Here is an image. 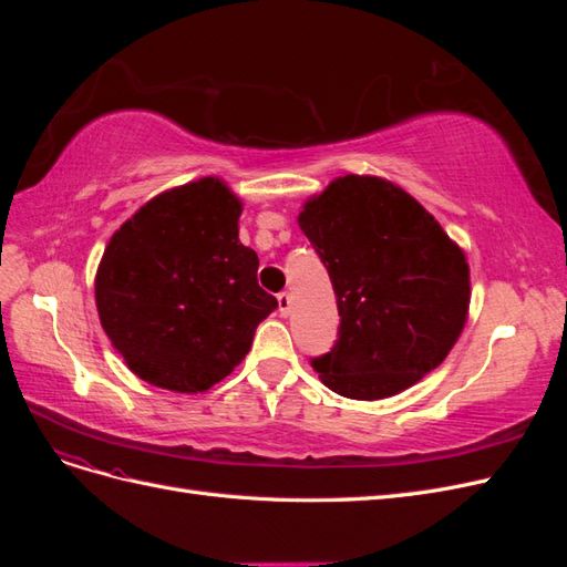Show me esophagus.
I'll use <instances>...</instances> for the list:
<instances>
[{
    "instance_id": "1",
    "label": "esophagus",
    "mask_w": 567,
    "mask_h": 567,
    "mask_svg": "<svg viewBox=\"0 0 567 567\" xmlns=\"http://www.w3.org/2000/svg\"><path fill=\"white\" fill-rule=\"evenodd\" d=\"M277 300H279V312H281V317H288V315H290V296L284 290V293L277 296Z\"/></svg>"
}]
</instances>
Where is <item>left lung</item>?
I'll return each instance as SVG.
<instances>
[{
	"label": "left lung",
	"instance_id": "1",
	"mask_svg": "<svg viewBox=\"0 0 567 567\" xmlns=\"http://www.w3.org/2000/svg\"><path fill=\"white\" fill-rule=\"evenodd\" d=\"M338 298L331 352L312 359L350 400L392 398L450 354L468 319L471 269L440 221L402 186L346 175L298 215Z\"/></svg>",
	"mask_w": 567,
	"mask_h": 567
}]
</instances>
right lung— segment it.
Returning a JSON list of instances; mask_svg holds the SVG:
<instances>
[{
	"label": "right lung",
	"mask_w": 567,
	"mask_h": 567,
	"mask_svg": "<svg viewBox=\"0 0 567 567\" xmlns=\"http://www.w3.org/2000/svg\"><path fill=\"white\" fill-rule=\"evenodd\" d=\"M244 205L219 177L158 194L101 257V326L127 369L173 392H205L241 364L277 298L257 284V255L238 241Z\"/></svg>",
	"instance_id": "add662e5"
}]
</instances>
